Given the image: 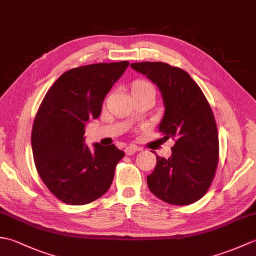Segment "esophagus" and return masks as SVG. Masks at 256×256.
<instances>
[{
    "label": "esophagus",
    "instance_id": "1",
    "mask_svg": "<svg viewBox=\"0 0 256 256\" xmlns=\"http://www.w3.org/2000/svg\"><path fill=\"white\" fill-rule=\"evenodd\" d=\"M136 150H138V146H135V145H128V146H126V148H125V154H126L128 156H131V155H133Z\"/></svg>",
    "mask_w": 256,
    "mask_h": 256
}]
</instances>
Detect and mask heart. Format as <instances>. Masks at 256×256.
<instances>
[{"label": "heart", "instance_id": "obj_1", "mask_svg": "<svg viewBox=\"0 0 256 256\" xmlns=\"http://www.w3.org/2000/svg\"><path fill=\"white\" fill-rule=\"evenodd\" d=\"M144 90V89H153V86H152L148 82H146V81H136L133 84V89L132 90Z\"/></svg>", "mask_w": 256, "mask_h": 256}]
</instances>
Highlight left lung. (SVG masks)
I'll return each instance as SVG.
<instances>
[{"mask_svg": "<svg viewBox=\"0 0 256 256\" xmlns=\"http://www.w3.org/2000/svg\"><path fill=\"white\" fill-rule=\"evenodd\" d=\"M131 67L160 91L165 111L158 130L165 140H176L170 157L156 156L154 172L148 176V188L165 202L194 204L209 189L218 166V131L209 103L180 68L158 62Z\"/></svg>", "mask_w": 256, "mask_h": 256, "instance_id": "left-lung-1", "label": "left lung"}]
</instances>
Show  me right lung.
<instances>
[{"label":"right lung","instance_id":"obj_1","mask_svg":"<svg viewBox=\"0 0 256 256\" xmlns=\"http://www.w3.org/2000/svg\"><path fill=\"white\" fill-rule=\"evenodd\" d=\"M128 62L92 64L68 70L48 90L32 132L38 175L62 202L80 206L100 198L110 188L124 152L116 145L84 144L86 125L98 118L102 103Z\"/></svg>","mask_w":256,"mask_h":256}]
</instances>
